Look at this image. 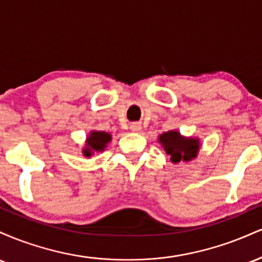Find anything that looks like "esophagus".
I'll list each match as a JSON object with an SVG mask.
<instances>
[{
  "label": "esophagus",
  "instance_id": "34e87169",
  "mask_svg": "<svg viewBox=\"0 0 262 262\" xmlns=\"http://www.w3.org/2000/svg\"><path fill=\"white\" fill-rule=\"evenodd\" d=\"M130 130L132 132H140L141 130V125L139 123H133V124L130 125Z\"/></svg>",
  "mask_w": 262,
  "mask_h": 262
}]
</instances>
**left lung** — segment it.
<instances>
[{"instance_id": "left-lung-1", "label": "left lung", "mask_w": 262, "mask_h": 262, "mask_svg": "<svg viewBox=\"0 0 262 262\" xmlns=\"http://www.w3.org/2000/svg\"><path fill=\"white\" fill-rule=\"evenodd\" d=\"M159 143L161 144L170 160L173 164L181 161H191L198 154L200 150V139L198 138L182 137L177 130H170L159 137Z\"/></svg>"}]
</instances>
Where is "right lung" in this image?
<instances>
[{
	"label": "right lung",
	"mask_w": 262,
	"mask_h": 262,
	"mask_svg": "<svg viewBox=\"0 0 262 262\" xmlns=\"http://www.w3.org/2000/svg\"><path fill=\"white\" fill-rule=\"evenodd\" d=\"M112 140V137H111L110 133H106V132H97L92 130L91 133L89 134L86 139V145L83 148L82 152L86 158H90L95 152H101L106 149L107 144Z\"/></svg>",
	"instance_id": "add662e5"
}]
</instances>
